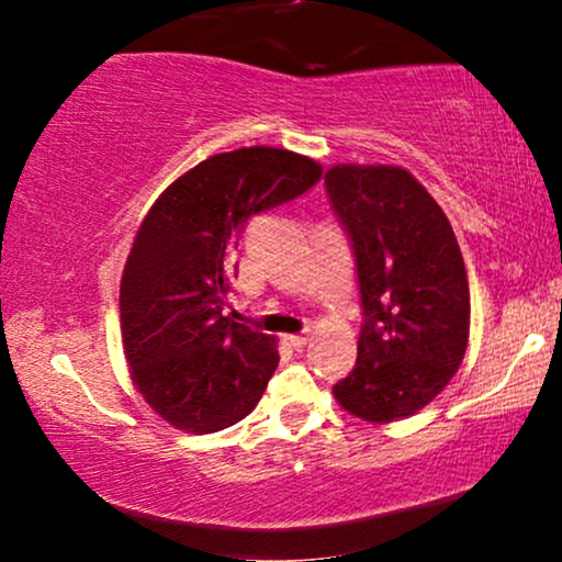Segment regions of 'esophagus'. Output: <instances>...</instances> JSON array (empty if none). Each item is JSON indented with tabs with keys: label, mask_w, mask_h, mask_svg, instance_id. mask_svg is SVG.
<instances>
[{
	"label": "esophagus",
	"mask_w": 562,
	"mask_h": 562,
	"mask_svg": "<svg viewBox=\"0 0 562 562\" xmlns=\"http://www.w3.org/2000/svg\"><path fill=\"white\" fill-rule=\"evenodd\" d=\"M308 340H312V333H301V335H290V338H288V344L290 346H293L295 348V351H301V348L303 346H306L308 344Z\"/></svg>",
	"instance_id": "34e87169"
}]
</instances>
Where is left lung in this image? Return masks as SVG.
<instances>
[{
  "label": "left lung",
  "instance_id": "1",
  "mask_svg": "<svg viewBox=\"0 0 562 562\" xmlns=\"http://www.w3.org/2000/svg\"><path fill=\"white\" fill-rule=\"evenodd\" d=\"M325 187L364 308L357 364L333 393L359 420H402L434 402L465 359V261L441 205L402 166H333Z\"/></svg>",
  "mask_w": 562,
  "mask_h": 562
}]
</instances>
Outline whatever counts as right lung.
<instances>
[{"label":"right lung","instance_id":"right-lung-1","mask_svg":"<svg viewBox=\"0 0 562 562\" xmlns=\"http://www.w3.org/2000/svg\"><path fill=\"white\" fill-rule=\"evenodd\" d=\"M317 160L280 147L211 156L166 187L121 277V338L134 385L184 434H216L259 404L280 353L272 335L224 317L250 216L303 195Z\"/></svg>","mask_w":562,"mask_h":562}]
</instances>
